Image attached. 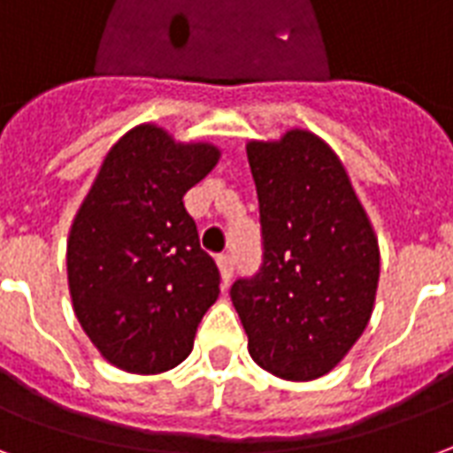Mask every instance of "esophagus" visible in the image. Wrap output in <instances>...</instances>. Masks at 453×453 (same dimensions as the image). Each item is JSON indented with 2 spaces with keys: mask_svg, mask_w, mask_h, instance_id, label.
Returning <instances> with one entry per match:
<instances>
[{
  "mask_svg": "<svg viewBox=\"0 0 453 453\" xmlns=\"http://www.w3.org/2000/svg\"><path fill=\"white\" fill-rule=\"evenodd\" d=\"M217 265H219V273H222L224 285H229L231 275H234V258H231V253H219L217 256Z\"/></svg>",
  "mask_w": 453,
  "mask_h": 453,
  "instance_id": "1",
  "label": "esophagus"
}]
</instances>
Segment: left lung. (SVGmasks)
<instances>
[{"mask_svg": "<svg viewBox=\"0 0 453 453\" xmlns=\"http://www.w3.org/2000/svg\"><path fill=\"white\" fill-rule=\"evenodd\" d=\"M263 265L231 285L253 362L287 381L328 374L365 333L379 243L338 154L306 130L249 142Z\"/></svg>", "mask_w": 453, "mask_h": 453, "instance_id": "left-lung-1", "label": "left lung"}]
</instances>
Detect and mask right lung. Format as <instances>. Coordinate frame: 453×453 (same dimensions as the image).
Returning a JSON list of instances; mask_svg holds the SVG:
<instances>
[{"label": "right lung", "instance_id": "right-lung-1", "mask_svg": "<svg viewBox=\"0 0 453 453\" xmlns=\"http://www.w3.org/2000/svg\"><path fill=\"white\" fill-rule=\"evenodd\" d=\"M219 150L180 144L157 125L118 140L79 207L67 241L69 295L81 328L111 365L158 374L190 355L219 270L200 249L183 195Z\"/></svg>", "mask_w": 453, "mask_h": 453}]
</instances>
